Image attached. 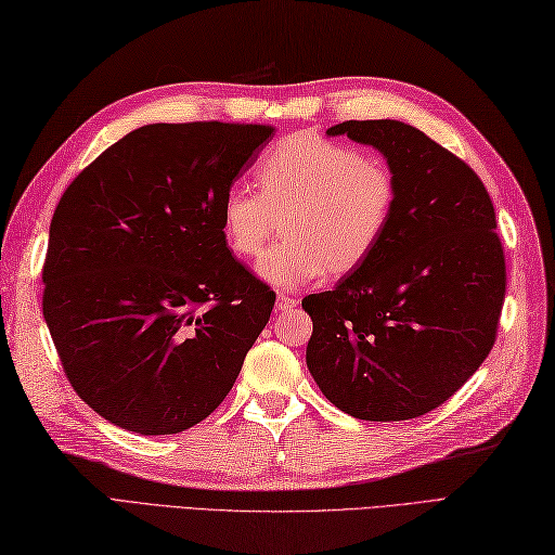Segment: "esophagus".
<instances>
[{"label": "esophagus", "instance_id": "esophagus-1", "mask_svg": "<svg viewBox=\"0 0 555 555\" xmlns=\"http://www.w3.org/2000/svg\"><path fill=\"white\" fill-rule=\"evenodd\" d=\"M296 306H299V299H294L289 294H278V301H275L278 310H294Z\"/></svg>", "mask_w": 555, "mask_h": 555}]
</instances>
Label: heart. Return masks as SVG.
<instances>
[{
  "mask_svg": "<svg viewBox=\"0 0 555 555\" xmlns=\"http://www.w3.org/2000/svg\"><path fill=\"white\" fill-rule=\"evenodd\" d=\"M259 193L231 185L219 219L228 249L251 259L273 233L287 235L263 251L256 275L294 289L330 270L348 275L370 259L396 209V181L382 159L313 131L292 133L256 167Z\"/></svg>",
  "mask_w": 555,
  "mask_h": 555,
  "instance_id": "1",
  "label": "heart"
}]
</instances>
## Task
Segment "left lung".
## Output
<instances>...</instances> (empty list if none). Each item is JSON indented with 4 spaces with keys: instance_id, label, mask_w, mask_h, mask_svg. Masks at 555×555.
Masks as SVG:
<instances>
[{
    "instance_id": "left-lung-1",
    "label": "left lung",
    "mask_w": 555,
    "mask_h": 555,
    "mask_svg": "<svg viewBox=\"0 0 555 555\" xmlns=\"http://www.w3.org/2000/svg\"><path fill=\"white\" fill-rule=\"evenodd\" d=\"M327 137L372 145L396 209L372 256L301 301L306 364L322 396L364 422L436 410L490 356L506 292L492 199L466 162L398 119H348Z\"/></svg>"
}]
</instances>
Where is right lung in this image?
<instances>
[{
    "mask_svg": "<svg viewBox=\"0 0 555 555\" xmlns=\"http://www.w3.org/2000/svg\"><path fill=\"white\" fill-rule=\"evenodd\" d=\"M273 127L145 125L67 185L42 270L47 327L77 396L171 436L231 393L275 294L228 249L219 205Z\"/></svg>",
    "mask_w": 555,
    "mask_h": 555,
    "instance_id": "1",
    "label": "right lung"
}]
</instances>
